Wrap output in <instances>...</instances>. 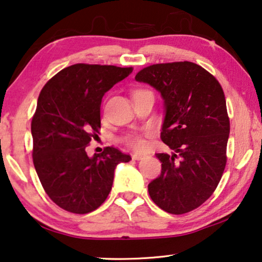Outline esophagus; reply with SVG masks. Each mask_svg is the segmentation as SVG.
<instances>
[{
	"label": "esophagus",
	"instance_id": "esophagus-1",
	"mask_svg": "<svg viewBox=\"0 0 262 262\" xmlns=\"http://www.w3.org/2000/svg\"><path fill=\"white\" fill-rule=\"evenodd\" d=\"M144 156L143 155H139V154H135L132 155V159H136V161H139V159H142Z\"/></svg>",
	"mask_w": 262,
	"mask_h": 262
}]
</instances>
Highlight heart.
Segmentation results:
<instances>
[{"mask_svg": "<svg viewBox=\"0 0 262 262\" xmlns=\"http://www.w3.org/2000/svg\"><path fill=\"white\" fill-rule=\"evenodd\" d=\"M137 92H142V91H137ZM127 144L132 149L137 151H142L146 147V140L143 137H140V136H132V137L127 139Z\"/></svg>", "mask_w": 262, "mask_h": 262, "instance_id": "b5f03b06", "label": "heart"}]
</instances>
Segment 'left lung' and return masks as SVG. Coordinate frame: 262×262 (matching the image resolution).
I'll return each mask as SVG.
<instances>
[{
  "mask_svg": "<svg viewBox=\"0 0 262 262\" xmlns=\"http://www.w3.org/2000/svg\"><path fill=\"white\" fill-rule=\"evenodd\" d=\"M135 79L161 93V138L173 151L156 154L162 171L147 185L151 200L170 214L194 210L213 195L226 166L230 125L222 87L189 61L151 65Z\"/></svg>",
  "mask_w": 262,
  "mask_h": 262,
  "instance_id": "obj_1",
  "label": "left lung"
}]
</instances>
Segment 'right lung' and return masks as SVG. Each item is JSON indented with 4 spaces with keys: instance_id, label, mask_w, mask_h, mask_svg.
Segmentation results:
<instances>
[{
    "instance_id": "add662e5",
    "label": "right lung",
    "mask_w": 262,
    "mask_h": 262,
    "mask_svg": "<svg viewBox=\"0 0 262 262\" xmlns=\"http://www.w3.org/2000/svg\"><path fill=\"white\" fill-rule=\"evenodd\" d=\"M131 73L132 67L75 63L41 91L32 120L33 163L46 194L62 209L96 210L111 191L116 166L130 162L113 146L89 157L86 146L99 134L104 94Z\"/></svg>"
}]
</instances>
